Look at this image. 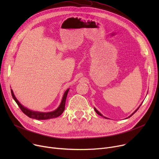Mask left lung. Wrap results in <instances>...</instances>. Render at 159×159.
<instances>
[{
	"instance_id": "8db88e82",
	"label": "left lung",
	"mask_w": 159,
	"mask_h": 159,
	"mask_svg": "<svg viewBox=\"0 0 159 159\" xmlns=\"http://www.w3.org/2000/svg\"><path fill=\"white\" fill-rule=\"evenodd\" d=\"M140 106H141V105H140ZM140 106H139V107L137 108V110H136V111H135L134 113H132V114H131V115H130L129 116H128V117H130V116H132V115H133V114H134V113H135V112H136V111H137L138 110V109H139V108L140 107ZM95 112H96V113H97L98 115H101V116H102V114H101V113H99V112H98V111H97V110L95 109ZM105 118H106V117H105Z\"/></svg>"
}]
</instances>
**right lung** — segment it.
<instances>
[{"instance_id": "add662e5", "label": "right lung", "mask_w": 159, "mask_h": 159, "mask_svg": "<svg viewBox=\"0 0 159 159\" xmlns=\"http://www.w3.org/2000/svg\"><path fill=\"white\" fill-rule=\"evenodd\" d=\"M69 91V89H67L65 93L64 94L62 102L60 104V106H58V107L57 109L53 111L52 112H48V113H41V112H37V111H31L28 109H27L26 107H24L22 104H20V103L18 101V100L16 98V97H15L13 90L11 89V95L12 97L13 98V99L15 100V101L16 102V103L18 104L19 107H20V109L22 110V111L26 115L28 116H29L30 118L31 119H37V120H46V119H53V118H56L57 116H60L63 111L65 110V104H66V97H67V95H68V93Z\"/></svg>"}]
</instances>
